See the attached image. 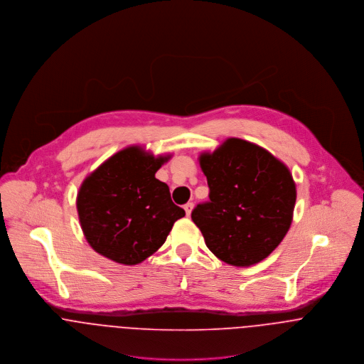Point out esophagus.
Masks as SVG:
<instances>
[{"mask_svg": "<svg viewBox=\"0 0 364 364\" xmlns=\"http://www.w3.org/2000/svg\"><path fill=\"white\" fill-rule=\"evenodd\" d=\"M193 208H194V203H193V202H188V203H186V205H184V210H186L187 216H190V215H191Z\"/></svg>", "mask_w": 364, "mask_h": 364, "instance_id": "34e87169", "label": "esophagus"}]
</instances>
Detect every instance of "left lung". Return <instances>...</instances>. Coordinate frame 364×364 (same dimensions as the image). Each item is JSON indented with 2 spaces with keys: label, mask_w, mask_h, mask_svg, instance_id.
<instances>
[{
  "label": "left lung",
  "mask_w": 364,
  "mask_h": 364,
  "mask_svg": "<svg viewBox=\"0 0 364 364\" xmlns=\"http://www.w3.org/2000/svg\"><path fill=\"white\" fill-rule=\"evenodd\" d=\"M209 201L191 213L206 247L223 262L250 267L283 240L296 203V184L284 163L267 149L228 138L200 155Z\"/></svg>",
  "instance_id": "left-lung-1"
}]
</instances>
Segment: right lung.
<instances>
[{"mask_svg": "<svg viewBox=\"0 0 364 364\" xmlns=\"http://www.w3.org/2000/svg\"><path fill=\"white\" fill-rule=\"evenodd\" d=\"M168 159L134 145L83 180L77 209L85 239L96 252L136 265L162 247L174 222L186 215L171 201L167 184L155 177Z\"/></svg>", "mask_w": 364, "mask_h": 364, "instance_id": "add662e5", "label": "right lung"}]
</instances>
